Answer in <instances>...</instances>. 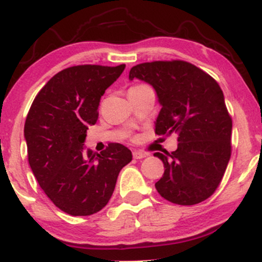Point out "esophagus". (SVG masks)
Segmentation results:
<instances>
[{
  "mask_svg": "<svg viewBox=\"0 0 262 262\" xmlns=\"http://www.w3.org/2000/svg\"><path fill=\"white\" fill-rule=\"evenodd\" d=\"M132 155H134V159H143L147 156V152L142 151V150H134V152H132Z\"/></svg>",
  "mask_w": 262,
  "mask_h": 262,
  "instance_id": "34e87169",
  "label": "esophagus"
}]
</instances>
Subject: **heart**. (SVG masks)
Returning a JSON list of instances; mask_svg holds the SVG:
<instances>
[{
  "label": "heart",
  "mask_w": 262,
  "mask_h": 262,
  "mask_svg": "<svg viewBox=\"0 0 262 262\" xmlns=\"http://www.w3.org/2000/svg\"><path fill=\"white\" fill-rule=\"evenodd\" d=\"M136 86H139V85H136Z\"/></svg>",
  "instance_id": "obj_1"
}]
</instances>
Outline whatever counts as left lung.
<instances>
[{"instance_id": "left-lung-1", "label": "left lung", "mask_w": 262, "mask_h": 262, "mask_svg": "<svg viewBox=\"0 0 262 262\" xmlns=\"http://www.w3.org/2000/svg\"><path fill=\"white\" fill-rule=\"evenodd\" d=\"M150 84L161 111L156 135L178 134L177 150L155 152L165 166L155 188L167 201L192 206L213 195L231 156L232 120L219 84L195 64L182 60L134 66L128 79Z\"/></svg>"}]
</instances>
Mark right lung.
I'll return each mask as SVG.
<instances>
[{"label":"right lung","mask_w":262,"mask_h":262,"mask_svg":"<svg viewBox=\"0 0 262 262\" xmlns=\"http://www.w3.org/2000/svg\"><path fill=\"white\" fill-rule=\"evenodd\" d=\"M124 70L125 64L62 70L37 94L26 117L30 167L50 201L71 215L100 212L132 160L123 144L110 143L100 154L83 144L88 126L97 121L101 96Z\"/></svg>","instance_id":"right-lung-1"}]
</instances>
